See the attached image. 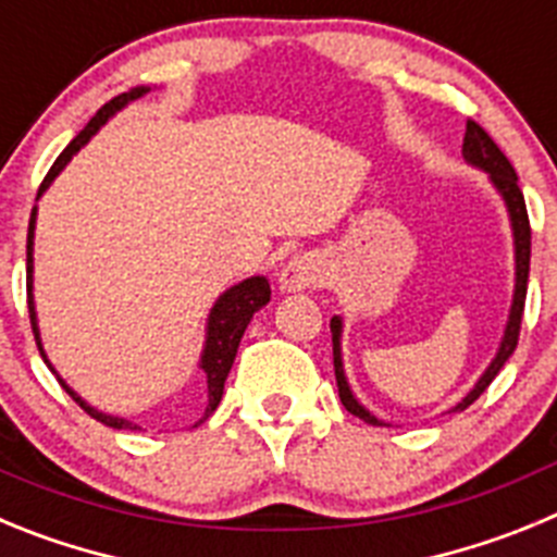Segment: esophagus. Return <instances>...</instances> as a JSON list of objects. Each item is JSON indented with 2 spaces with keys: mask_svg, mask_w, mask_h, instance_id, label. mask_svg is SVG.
Listing matches in <instances>:
<instances>
[{
  "mask_svg": "<svg viewBox=\"0 0 557 557\" xmlns=\"http://www.w3.org/2000/svg\"><path fill=\"white\" fill-rule=\"evenodd\" d=\"M323 278H326V268H323V259L318 253L293 256V259L284 264L282 275H278L282 289H287V293H301V289L321 287Z\"/></svg>",
  "mask_w": 557,
  "mask_h": 557,
  "instance_id": "34e87169",
  "label": "esophagus"
}]
</instances>
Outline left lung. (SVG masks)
Here are the masks:
<instances>
[{
  "label": "left lung",
  "mask_w": 557,
  "mask_h": 557,
  "mask_svg": "<svg viewBox=\"0 0 557 557\" xmlns=\"http://www.w3.org/2000/svg\"><path fill=\"white\" fill-rule=\"evenodd\" d=\"M462 156L471 161L474 166H482L485 172H491V181L496 184V189L502 191V198L508 203L510 220H513V236H516V295H513V309H510V321L505 329V339H502V348L496 354V359L491 362V368L482 373V379L474 385V391L462 398L455 410H466L488 391V385L496 379V373L502 371V366L508 362L510 354L519 346V332H521V314H524V298H528V275H530V218L528 206H524V195L519 189V178H516L513 164L508 161V156L499 150L494 139H491L485 127L480 122L469 120L466 122V139H462ZM332 343H334V379H337L339 401L351 416L362 418L366 424L371 426H385L379 418H373L366 407L359 405L357 398L351 396L346 382V373H343V359H339V321L332 318Z\"/></svg>",
  "instance_id": "obj_1"
}]
</instances>
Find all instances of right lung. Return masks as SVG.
I'll return each mask as SVG.
<instances>
[{"mask_svg": "<svg viewBox=\"0 0 557 557\" xmlns=\"http://www.w3.org/2000/svg\"><path fill=\"white\" fill-rule=\"evenodd\" d=\"M145 91H147V88H133V91H125V95L108 100L106 106H102L100 111L91 116V122H88V125L83 127L81 133H77L75 139L69 141V147L61 152V156H58L55 164L49 166L47 178H44L41 186H38V195H41V191L47 189L49 184H52V178H55L58 172L66 166V161L72 159V156H75V152L81 150V147L86 145V141L91 139L97 131H100V125H106V120L111 116L113 111H120L125 102L136 100V97H141ZM33 223H36V209H33V218H29V228H27V309H29V326H33V334H36L38 351H41L44 362H47V354H44L41 339H38L36 309H33V228H36ZM268 301H270L268 278H262V275H253V278H248V282L236 284V287H231L228 293L220 295V301L214 304V309H211L209 337H206L203 362H200V368H203V373H206V382H209V405H206V412H203V418H200L198 424H203L206 418L218 410L220 398H223L225 376H228L231 366H234V357H236V348H239V339H243L245 329H248V323H250V318H253L256 309H262ZM47 366H49V362H47ZM49 368H52V366H49ZM58 382H61L63 391L75 398L77 405H81L83 410L88 412V416L97 418L100 424L113 426V430H139V426L131 424V421H125V418L102 416V412H97L95 407H88L86 401H83V398L77 396L75 391H72V387H66V382H63V379H58ZM198 424H195V426H198Z\"/></svg>", "mask_w": 557, "mask_h": 557, "instance_id": "obj_1", "label": "right lung"}]
</instances>
